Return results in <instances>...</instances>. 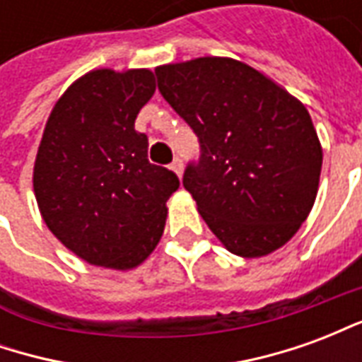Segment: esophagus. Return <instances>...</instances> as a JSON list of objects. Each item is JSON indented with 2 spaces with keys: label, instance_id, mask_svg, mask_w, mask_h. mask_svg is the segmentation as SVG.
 Returning <instances> with one entry per match:
<instances>
[{
  "label": "esophagus",
  "instance_id": "1",
  "mask_svg": "<svg viewBox=\"0 0 362 362\" xmlns=\"http://www.w3.org/2000/svg\"><path fill=\"white\" fill-rule=\"evenodd\" d=\"M170 166H173V170H174V173L178 174V176H182V173H184V160H182L180 157H176V158H174V160H173V165H170Z\"/></svg>",
  "mask_w": 362,
  "mask_h": 362
}]
</instances>
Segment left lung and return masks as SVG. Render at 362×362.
<instances>
[{
    "label": "left lung",
    "mask_w": 362,
    "mask_h": 362,
    "mask_svg": "<svg viewBox=\"0 0 362 362\" xmlns=\"http://www.w3.org/2000/svg\"><path fill=\"white\" fill-rule=\"evenodd\" d=\"M158 90L199 141L182 184L213 235L259 258L293 238L318 192L322 147L308 110L254 67L197 58L155 69Z\"/></svg>",
    "instance_id": "8db88e82"
}]
</instances>
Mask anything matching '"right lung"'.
<instances>
[{"instance_id":"right-lung-1","label":"right lung","mask_w":362,"mask_h":362,"mask_svg":"<svg viewBox=\"0 0 362 362\" xmlns=\"http://www.w3.org/2000/svg\"><path fill=\"white\" fill-rule=\"evenodd\" d=\"M155 93L149 69L83 75L54 106L35 163L44 223L93 266L132 269L163 236L178 176L149 163L135 118Z\"/></svg>"}]
</instances>
